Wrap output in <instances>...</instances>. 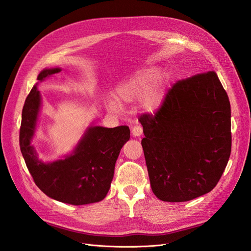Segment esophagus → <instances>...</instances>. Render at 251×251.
Here are the masks:
<instances>
[{"label": "esophagus", "mask_w": 251, "mask_h": 251, "mask_svg": "<svg viewBox=\"0 0 251 251\" xmlns=\"http://www.w3.org/2000/svg\"><path fill=\"white\" fill-rule=\"evenodd\" d=\"M132 134L134 136H140L142 134V126L140 125H137L135 126L133 128H132Z\"/></svg>", "instance_id": "1"}]
</instances>
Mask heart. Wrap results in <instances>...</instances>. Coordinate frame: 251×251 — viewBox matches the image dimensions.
<instances>
[{"instance_id": "heart-1", "label": "heart", "mask_w": 251, "mask_h": 251, "mask_svg": "<svg viewBox=\"0 0 251 251\" xmlns=\"http://www.w3.org/2000/svg\"><path fill=\"white\" fill-rule=\"evenodd\" d=\"M161 72L156 68H151L136 73L130 78L126 79L118 85L116 89V93L121 100L132 101L138 100L141 96L146 94L151 88V86L160 77ZM162 101V93L160 90L155 89L151 90L143 100V107L149 111H153L160 105ZM108 108L112 112H119L121 110V105L118 101L109 98L107 100Z\"/></svg>"}]
</instances>
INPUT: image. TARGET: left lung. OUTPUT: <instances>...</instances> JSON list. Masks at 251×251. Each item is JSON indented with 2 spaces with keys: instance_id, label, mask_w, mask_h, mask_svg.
I'll return each mask as SVG.
<instances>
[{
  "instance_id": "left-lung-1",
  "label": "left lung",
  "mask_w": 251,
  "mask_h": 251,
  "mask_svg": "<svg viewBox=\"0 0 251 251\" xmlns=\"http://www.w3.org/2000/svg\"><path fill=\"white\" fill-rule=\"evenodd\" d=\"M151 191L166 202L209 193L231 151L230 102L215 71L178 80L155 113L139 116Z\"/></svg>"
}]
</instances>
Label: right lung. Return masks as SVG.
<instances>
[{
  "label": "right lung",
  "mask_w": 251,
  "mask_h": 251,
  "mask_svg": "<svg viewBox=\"0 0 251 251\" xmlns=\"http://www.w3.org/2000/svg\"><path fill=\"white\" fill-rule=\"evenodd\" d=\"M59 71V68L45 69L37 80ZM40 107L41 95L34 86L23 107L20 127L21 151L34 183L44 194L59 202L83 205L101 201L110 189L119 151L130 139V128L127 126H91L71 156L44 163L30 144Z\"/></svg>",
  "instance_id": "right-lung-1"
}]
</instances>
